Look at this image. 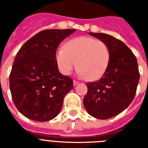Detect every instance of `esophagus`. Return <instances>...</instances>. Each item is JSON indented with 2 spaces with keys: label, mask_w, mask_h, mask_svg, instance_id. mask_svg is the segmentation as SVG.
<instances>
[{
  "label": "esophagus",
  "mask_w": 148,
  "mask_h": 148,
  "mask_svg": "<svg viewBox=\"0 0 148 148\" xmlns=\"http://www.w3.org/2000/svg\"><path fill=\"white\" fill-rule=\"evenodd\" d=\"M79 82L78 81H73V84H74V86H76L77 84H78Z\"/></svg>",
  "instance_id": "esophagus-1"
}]
</instances>
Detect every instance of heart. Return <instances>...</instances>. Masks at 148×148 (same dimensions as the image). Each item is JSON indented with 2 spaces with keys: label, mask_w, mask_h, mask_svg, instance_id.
Returning <instances> with one entry per match:
<instances>
[{
  "label": "heart",
  "mask_w": 148,
  "mask_h": 148,
  "mask_svg": "<svg viewBox=\"0 0 148 148\" xmlns=\"http://www.w3.org/2000/svg\"><path fill=\"white\" fill-rule=\"evenodd\" d=\"M55 59L60 71L69 75L78 67V74L95 81L107 70L110 50L106 43L89 37H78L67 41L64 48L56 51Z\"/></svg>",
  "instance_id": "b5f03b06"
}]
</instances>
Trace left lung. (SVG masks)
Returning <instances> with one entry per match:
<instances>
[{"instance_id": "8db88e82", "label": "left lung", "mask_w": 148, "mask_h": 148, "mask_svg": "<svg viewBox=\"0 0 148 148\" xmlns=\"http://www.w3.org/2000/svg\"><path fill=\"white\" fill-rule=\"evenodd\" d=\"M107 44L110 60L98 81L87 84L83 100L86 110L97 119H108L128 107L135 96L140 74L137 58L124 42L102 33H89Z\"/></svg>"}]
</instances>
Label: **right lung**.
Returning <instances> with one entry per match:
<instances>
[{"label": "right lung", "instance_id": "add662e5", "mask_svg": "<svg viewBox=\"0 0 148 148\" xmlns=\"http://www.w3.org/2000/svg\"><path fill=\"white\" fill-rule=\"evenodd\" d=\"M75 29L45 30L17 52L10 74V90L17 110L29 119L45 122L60 113L73 80L59 72L57 48Z\"/></svg>", "mask_w": 148, "mask_h": 148}]
</instances>
